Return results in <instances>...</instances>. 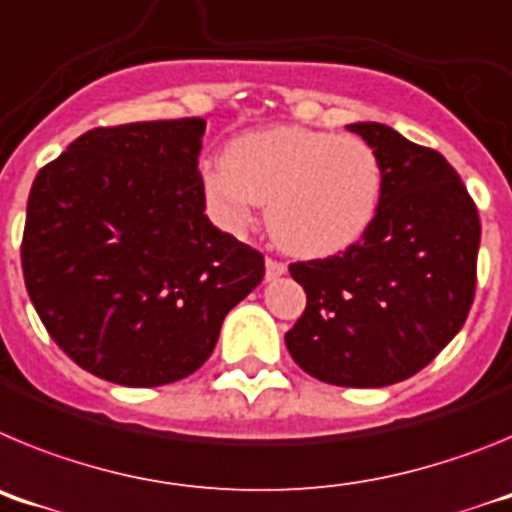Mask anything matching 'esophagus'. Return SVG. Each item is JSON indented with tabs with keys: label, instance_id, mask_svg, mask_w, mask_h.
I'll return each mask as SVG.
<instances>
[{
	"label": "esophagus",
	"instance_id": "34e87169",
	"mask_svg": "<svg viewBox=\"0 0 512 512\" xmlns=\"http://www.w3.org/2000/svg\"><path fill=\"white\" fill-rule=\"evenodd\" d=\"M282 274H287V264H282V261H274V259H266V282H274V279H279Z\"/></svg>",
	"mask_w": 512,
	"mask_h": 512
}]
</instances>
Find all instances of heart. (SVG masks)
Segmentation results:
<instances>
[{"instance_id": "obj_1", "label": "heart", "mask_w": 512, "mask_h": 512, "mask_svg": "<svg viewBox=\"0 0 512 512\" xmlns=\"http://www.w3.org/2000/svg\"><path fill=\"white\" fill-rule=\"evenodd\" d=\"M200 184L212 215L241 233L266 202V223L284 251L325 259L354 246L382 200V166L356 135L274 125L233 138L207 161Z\"/></svg>"}]
</instances>
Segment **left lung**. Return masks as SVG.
Masks as SVG:
<instances>
[{
    "label": "left lung",
    "mask_w": 512,
    "mask_h": 512,
    "mask_svg": "<svg viewBox=\"0 0 512 512\" xmlns=\"http://www.w3.org/2000/svg\"><path fill=\"white\" fill-rule=\"evenodd\" d=\"M348 130L382 166L377 217L338 256L289 266L307 307L284 343L310 377L369 390L418 374L459 333L477 287L482 228L441 153L382 122Z\"/></svg>",
    "instance_id": "left-lung-1"
}]
</instances>
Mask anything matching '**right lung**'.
Masks as SVG:
<instances>
[{"label":"right lung","instance_id":"1","mask_svg":"<svg viewBox=\"0 0 512 512\" xmlns=\"http://www.w3.org/2000/svg\"><path fill=\"white\" fill-rule=\"evenodd\" d=\"M202 135V117L97 128L35 176L27 295L94 377L125 387L189 377L264 279V256L205 215Z\"/></svg>","mask_w":512,"mask_h":512}]
</instances>
